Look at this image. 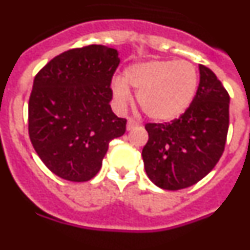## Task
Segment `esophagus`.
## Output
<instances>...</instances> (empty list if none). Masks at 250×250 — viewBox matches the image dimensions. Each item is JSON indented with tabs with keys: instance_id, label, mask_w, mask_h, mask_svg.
Returning a JSON list of instances; mask_svg holds the SVG:
<instances>
[{
	"instance_id": "34e87169",
	"label": "esophagus",
	"mask_w": 250,
	"mask_h": 250,
	"mask_svg": "<svg viewBox=\"0 0 250 250\" xmlns=\"http://www.w3.org/2000/svg\"><path fill=\"white\" fill-rule=\"evenodd\" d=\"M136 127H139V124L136 123L135 120H132V119H129V120H127V124H126V129L130 131V130L136 129Z\"/></svg>"
}]
</instances>
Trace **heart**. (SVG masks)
<instances>
[{
  "label": "heart",
  "instance_id": "heart-1",
  "mask_svg": "<svg viewBox=\"0 0 250 250\" xmlns=\"http://www.w3.org/2000/svg\"><path fill=\"white\" fill-rule=\"evenodd\" d=\"M199 87V75L187 61L149 60L131 63L115 79L111 94L116 109L124 110L131 101L134 89L140 109L156 123H169L185 114Z\"/></svg>",
  "mask_w": 250,
  "mask_h": 250
}]
</instances>
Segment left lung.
I'll return each instance as SVG.
<instances>
[{
  "label": "left lung",
  "instance_id": "1",
  "mask_svg": "<svg viewBox=\"0 0 250 250\" xmlns=\"http://www.w3.org/2000/svg\"><path fill=\"white\" fill-rule=\"evenodd\" d=\"M200 83L190 107L179 119L146 124L143 149L147 176L156 187L179 190L210 173L224 151L229 127V98L210 68L199 66Z\"/></svg>",
  "mask_w": 250,
  "mask_h": 250
}]
</instances>
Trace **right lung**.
I'll list each match as a JSON object with an SVG mask.
<instances>
[{
    "instance_id": "right-lung-1",
    "label": "right lung",
    "mask_w": 250,
    "mask_h": 250,
    "mask_svg": "<svg viewBox=\"0 0 250 250\" xmlns=\"http://www.w3.org/2000/svg\"><path fill=\"white\" fill-rule=\"evenodd\" d=\"M119 52L103 45L74 48L40 70L28 101V134L37 155L60 178L87 182L99 173L109 143L126 120L112 112Z\"/></svg>"
}]
</instances>
